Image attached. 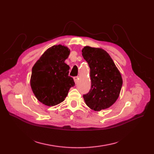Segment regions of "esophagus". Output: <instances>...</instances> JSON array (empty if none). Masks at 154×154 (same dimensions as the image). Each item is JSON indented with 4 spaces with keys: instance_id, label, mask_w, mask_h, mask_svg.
<instances>
[{
    "instance_id": "esophagus-1",
    "label": "esophagus",
    "mask_w": 154,
    "mask_h": 154,
    "mask_svg": "<svg viewBox=\"0 0 154 154\" xmlns=\"http://www.w3.org/2000/svg\"><path fill=\"white\" fill-rule=\"evenodd\" d=\"M78 80V76L74 77V82H75V83H77Z\"/></svg>"
}]
</instances>
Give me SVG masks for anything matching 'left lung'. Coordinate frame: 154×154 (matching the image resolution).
Here are the masks:
<instances>
[{
	"label": "left lung",
	"instance_id": "obj_1",
	"mask_svg": "<svg viewBox=\"0 0 154 154\" xmlns=\"http://www.w3.org/2000/svg\"><path fill=\"white\" fill-rule=\"evenodd\" d=\"M82 56L90 67L91 88L83 95L85 104L92 110L108 109L118 100L123 85L122 74L106 51L85 46Z\"/></svg>",
	"mask_w": 154,
	"mask_h": 154
}]
</instances>
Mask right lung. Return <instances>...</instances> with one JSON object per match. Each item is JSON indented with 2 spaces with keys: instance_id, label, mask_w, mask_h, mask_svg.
<instances>
[{
  "instance_id": "1",
  "label": "right lung",
  "mask_w": 154,
  "mask_h": 154,
  "mask_svg": "<svg viewBox=\"0 0 154 154\" xmlns=\"http://www.w3.org/2000/svg\"><path fill=\"white\" fill-rule=\"evenodd\" d=\"M69 49L62 45L48 48L32 68L30 85L36 99L49 106L64 101L75 83L69 76V66L65 63Z\"/></svg>"
}]
</instances>
